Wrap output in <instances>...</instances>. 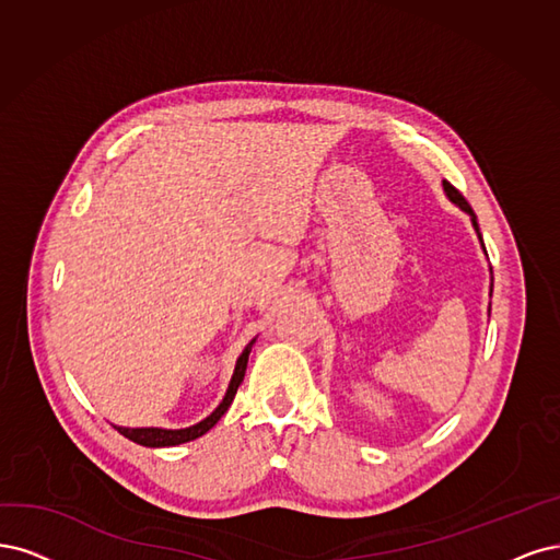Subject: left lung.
I'll list each match as a JSON object with an SVG mask.
<instances>
[{
    "label": "left lung",
    "instance_id": "8db88e82",
    "mask_svg": "<svg viewBox=\"0 0 560 560\" xmlns=\"http://www.w3.org/2000/svg\"><path fill=\"white\" fill-rule=\"evenodd\" d=\"M442 186H444V192H446V197H448V200L451 202H454L456 207H460L467 215H470V219H472V225H475V230H477V237H479V242H481V232H479V225H477V215H475V211H472V207L470 205H467V200H465V197L454 188V186H451L448 182H442ZM481 246H483V242H481ZM486 250V248H483ZM491 293H493V283H491ZM491 312V310H489Z\"/></svg>",
    "mask_w": 560,
    "mask_h": 560
}]
</instances>
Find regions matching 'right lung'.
<instances>
[{
	"label": "right lung",
	"instance_id": "right-lung-1",
	"mask_svg": "<svg viewBox=\"0 0 560 560\" xmlns=\"http://www.w3.org/2000/svg\"><path fill=\"white\" fill-rule=\"evenodd\" d=\"M256 339H250L246 349L242 351V355L237 358V365H234V372H232V378H230V386L225 390V398L221 400V405L215 407L209 417L200 423H195L190 428H182V430H167V428H120L116 425V430L120 432L122 438H128L141 446H176V444H184V442H190V440H197L202 438L205 432H209L215 423L221 421L223 413L228 411V407L232 405L234 400V393H237L240 384L244 382V374H246V363H248V353H250V347H254Z\"/></svg>",
	"mask_w": 560,
	"mask_h": 560
}]
</instances>
